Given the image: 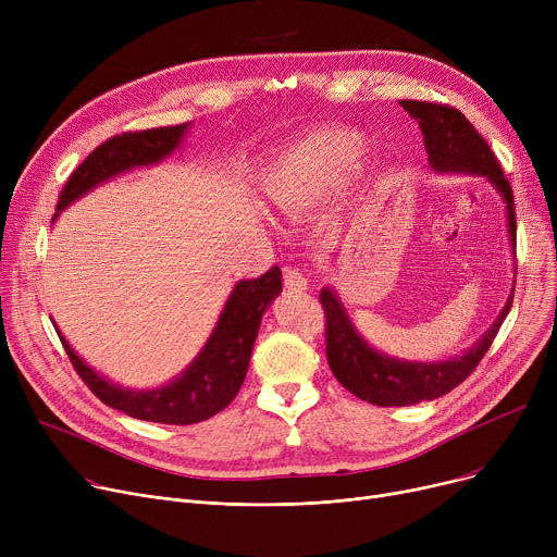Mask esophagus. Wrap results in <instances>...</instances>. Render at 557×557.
Returning <instances> with one entry per match:
<instances>
[{"mask_svg": "<svg viewBox=\"0 0 557 557\" xmlns=\"http://www.w3.org/2000/svg\"><path fill=\"white\" fill-rule=\"evenodd\" d=\"M284 286H286L288 290H305V288H307V277L302 275V271L286 267V269H284Z\"/></svg>", "mask_w": 557, "mask_h": 557, "instance_id": "esophagus-1", "label": "esophagus"}]
</instances>
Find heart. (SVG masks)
<instances>
[{"label":"heart","instance_id":"heart-1","mask_svg":"<svg viewBox=\"0 0 557 557\" xmlns=\"http://www.w3.org/2000/svg\"><path fill=\"white\" fill-rule=\"evenodd\" d=\"M361 151V139L345 131L311 137L296 151L284 156L269 173V202L290 216H302L315 210L357 166Z\"/></svg>","mask_w":557,"mask_h":557}]
</instances>
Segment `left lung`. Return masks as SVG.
Wrapping results in <instances>:
<instances>
[{"mask_svg":"<svg viewBox=\"0 0 557 557\" xmlns=\"http://www.w3.org/2000/svg\"><path fill=\"white\" fill-rule=\"evenodd\" d=\"M399 103L413 120H418L424 135L429 162L435 171L483 175L502 194L508 210L510 244L515 248L517 221L512 187L504 175L499 160L490 151L487 141L467 122V116L451 106L413 99ZM320 305H323L327 318V361L334 376L338 379V384L359 399L374 406H413L447 395L474 372V368L490 349L496 332H499L504 318L508 315L512 307V296L479 343H474L460 357L435 363L399 361L376 352L355 330L352 320L345 313L343 302L334 294V288L320 290Z\"/></svg>","mask_w":557,"mask_h":557,"instance_id":"1","label":"left lung"}]
</instances>
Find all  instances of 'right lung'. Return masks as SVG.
Masks as SVG:
<instances>
[{"label":"right lung","mask_w":557,"mask_h":557,"mask_svg":"<svg viewBox=\"0 0 557 557\" xmlns=\"http://www.w3.org/2000/svg\"><path fill=\"white\" fill-rule=\"evenodd\" d=\"M185 131L187 124H178L110 137L72 171L67 185L58 196L55 210H65L83 194L128 169L164 160L178 149ZM280 290V267H273L257 280H242L239 284H234L219 323L200 349V355L171 384L153 391H131L110 384L106 376L95 372L74 352L61 332H55L61 336V343L78 376L110 408L146 422L196 424L216 416L237 397L248 372L261 315Z\"/></svg>","instance_id":"add662e5"}]
</instances>
